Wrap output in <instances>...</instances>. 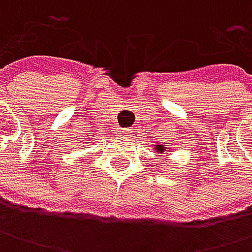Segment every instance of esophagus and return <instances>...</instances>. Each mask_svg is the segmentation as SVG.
I'll return each instance as SVG.
<instances>
[{"instance_id": "obj_1", "label": "esophagus", "mask_w": 252, "mask_h": 252, "mask_svg": "<svg viewBox=\"0 0 252 252\" xmlns=\"http://www.w3.org/2000/svg\"><path fill=\"white\" fill-rule=\"evenodd\" d=\"M130 133H131L130 128H118L116 130V134H118L119 138H127V136H130Z\"/></svg>"}]
</instances>
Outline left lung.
Here are the masks:
<instances>
[{
  "label": "left lung",
  "instance_id": "obj_1",
  "mask_svg": "<svg viewBox=\"0 0 252 252\" xmlns=\"http://www.w3.org/2000/svg\"><path fill=\"white\" fill-rule=\"evenodd\" d=\"M155 152H157V153H164V155H169V152H170V149H167V147H165V142L164 144H155Z\"/></svg>",
  "mask_w": 252,
  "mask_h": 252
}]
</instances>
